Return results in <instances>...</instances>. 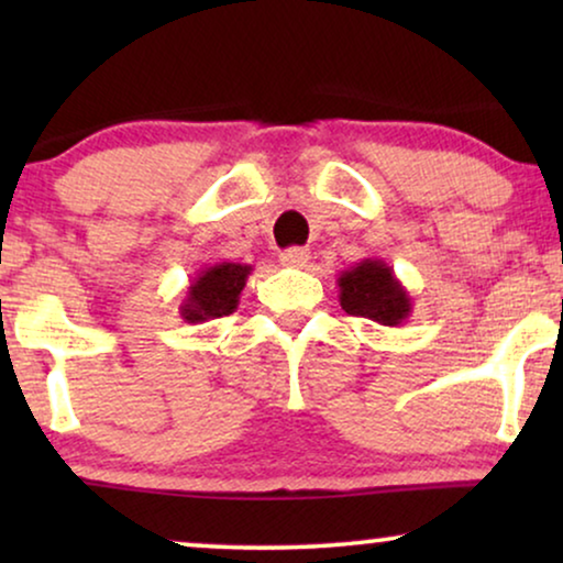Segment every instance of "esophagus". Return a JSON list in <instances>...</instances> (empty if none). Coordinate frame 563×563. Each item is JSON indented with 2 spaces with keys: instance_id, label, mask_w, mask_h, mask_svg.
<instances>
[{
  "instance_id": "34e87169",
  "label": "esophagus",
  "mask_w": 563,
  "mask_h": 563,
  "mask_svg": "<svg viewBox=\"0 0 563 563\" xmlns=\"http://www.w3.org/2000/svg\"><path fill=\"white\" fill-rule=\"evenodd\" d=\"M279 261L289 268H302L307 261H310V251H307V249H287V251H282Z\"/></svg>"
}]
</instances>
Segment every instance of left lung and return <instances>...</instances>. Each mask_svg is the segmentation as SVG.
Listing matches in <instances>:
<instances>
[{"label": "left lung", "mask_w": 563, "mask_h": 563, "mask_svg": "<svg viewBox=\"0 0 563 563\" xmlns=\"http://www.w3.org/2000/svg\"><path fill=\"white\" fill-rule=\"evenodd\" d=\"M341 307L349 314L397 328L412 312L410 291L395 276V268L382 258H364L338 276Z\"/></svg>", "instance_id": "left-lung-1"}]
</instances>
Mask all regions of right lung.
<instances>
[{
  "label": "right lung",
  "instance_id": "obj_1",
  "mask_svg": "<svg viewBox=\"0 0 563 563\" xmlns=\"http://www.w3.org/2000/svg\"><path fill=\"white\" fill-rule=\"evenodd\" d=\"M251 272L253 268L249 264H230V261L205 266L191 279L187 287V297L181 299V320L189 322V325H197V322H207L235 312Z\"/></svg>",
  "mask_w": 563,
  "mask_h": 563
}]
</instances>
